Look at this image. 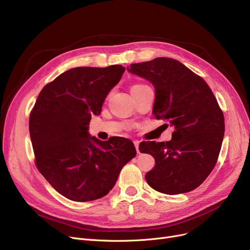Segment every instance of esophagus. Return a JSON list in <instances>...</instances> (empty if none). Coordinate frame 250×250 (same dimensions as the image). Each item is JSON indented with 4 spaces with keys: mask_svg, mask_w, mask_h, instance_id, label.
<instances>
[{
    "mask_svg": "<svg viewBox=\"0 0 250 250\" xmlns=\"http://www.w3.org/2000/svg\"><path fill=\"white\" fill-rule=\"evenodd\" d=\"M134 144H135V147H136V150H137V153H140V149H139L140 142L136 140V141H134Z\"/></svg>",
    "mask_w": 250,
    "mask_h": 250,
    "instance_id": "obj_1",
    "label": "esophagus"
}]
</instances>
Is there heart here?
Returning <instances> with one entry per match:
<instances>
[{"mask_svg": "<svg viewBox=\"0 0 250 250\" xmlns=\"http://www.w3.org/2000/svg\"><path fill=\"white\" fill-rule=\"evenodd\" d=\"M137 85H138V84H137Z\"/></svg>", "mask_w": 250, "mask_h": 250, "instance_id": "1", "label": "heart"}]
</instances>
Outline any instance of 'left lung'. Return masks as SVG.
Here are the masks:
<instances>
[{
	"label": "left lung",
	"instance_id": "8db88e82",
	"mask_svg": "<svg viewBox=\"0 0 250 250\" xmlns=\"http://www.w3.org/2000/svg\"><path fill=\"white\" fill-rule=\"evenodd\" d=\"M126 69L153 84L152 113L173 128L170 141L139 146L141 153L155 159L145 176L148 185L168 195L196 189L213 169L224 139V115L213 93L197 74L171 58L134 63Z\"/></svg>",
	"mask_w": 250,
	"mask_h": 250
}]
</instances>
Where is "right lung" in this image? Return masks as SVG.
Returning <instances> with one entry per match:
<instances>
[{
	"label": "right lung",
	"instance_id": "1",
	"mask_svg": "<svg viewBox=\"0 0 250 250\" xmlns=\"http://www.w3.org/2000/svg\"><path fill=\"white\" fill-rule=\"evenodd\" d=\"M125 67H75L44 86L29 116L37 167L51 186L72 201L99 199L113 188L136 156L131 140L91 137L89 125Z\"/></svg>",
	"mask_w": 250,
	"mask_h": 250
}]
</instances>
